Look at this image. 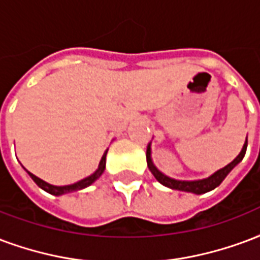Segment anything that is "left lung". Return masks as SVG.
Instances as JSON below:
<instances>
[{
	"label": "left lung",
	"mask_w": 260,
	"mask_h": 260,
	"mask_svg": "<svg viewBox=\"0 0 260 260\" xmlns=\"http://www.w3.org/2000/svg\"><path fill=\"white\" fill-rule=\"evenodd\" d=\"M248 146V138L245 139V143L243 146V150L240 151V154L233 159L230 164H228L224 168L219 169L215 174H212L209 178L200 179V180H178V179H172L164 175L161 171L155 168V165L153 164V159H151V147L150 145L147 146V151H146V158H147V167H149L150 172L154 175V178L158 180L159 183L164 184L169 189L174 190H180V191H187V193H194V194H204L207 191H211L215 187H218L219 184L222 183L224 178L230 174L234 167L240 164L243 161L245 151H247Z\"/></svg>",
	"instance_id": "obj_1"
}]
</instances>
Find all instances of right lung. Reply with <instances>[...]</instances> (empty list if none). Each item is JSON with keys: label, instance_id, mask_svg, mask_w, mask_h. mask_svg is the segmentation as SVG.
Returning <instances> with one entry per match:
<instances>
[{"label": "right lung", "instance_id": "obj_1", "mask_svg": "<svg viewBox=\"0 0 260 260\" xmlns=\"http://www.w3.org/2000/svg\"><path fill=\"white\" fill-rule=\"evenodd\" d=\"M106 154H107V150L105 151V154L102 155V159L101 162H99V167L96 169L95 172L91 175V176H88V178L82 179L80 182H77V183H73V184H67V186H53V184H49L47 182H44L42 179L37 178L36 175H32L31 172H28L27 174L30 175V178L37 183L38 187H41L42 190H45L47 193L49 194H53V196H61V194H66V193H71V191H78V190L81 189H85L88 186H91L93 182H95L96 179H99L102 176V174L105 172V168H106Z\"/></svg>", "mask_w": 260, "mask_h": 260}]
</instances>
